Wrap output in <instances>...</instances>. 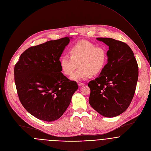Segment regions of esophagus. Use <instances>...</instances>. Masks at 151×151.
<instances>
[{"label":"esophagus","mask_w":151,"mask_h":151,"mask_svg":"<svg viewBox=\"0 0 151 151\" xmlns=\"http://www.w3.org/2000/svg\"><path fill=\"white\" fill-rule=\"evenodd\" d=\"M78 86H79V87H83V86H84V83H78Z\"/></svg>","instance_id":"esophagus-1"}]
</instances>
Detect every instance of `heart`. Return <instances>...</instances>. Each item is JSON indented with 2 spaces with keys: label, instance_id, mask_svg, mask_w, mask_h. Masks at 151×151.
<instances>
[{
  "label": "heart",
  "instance_id": "heart-1",
  "mask_svg": "<svg viewBox=\"0 0 151 151\" xmlns=\"http://www.w3.org/2000/svg\"><path fill=\"white\" fill-rule=\"evenodd\" d=\"M70 55H63L60 60L63 73L71 76L75 70L79 69L71 77L74 81L84 80L92 74L100 73L105 65L107 55L105 49L88 41H80L72 46L69 50Z\"/></svg>",
  "mask_w": 151,
  "mask_h": 151
}]
</instances>
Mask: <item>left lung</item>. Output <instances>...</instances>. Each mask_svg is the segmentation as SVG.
Segmentation results:
<instances>
[{
  "instance_id": "left-lung-1",
  "label": "left lung",
  "mask_w": 151,
  "mask_h": 151,
  "mask_svg": "<svg viewBox=\"0 0 151 151\" xmlns=\"http://www.w3.org/2000/svg\"><path fill=\"white\" fill-rule=\"evenodd\" d=\"M109 47L107 64L100 74L88 84L90 105L100 115L118 116L129 106L138 78V65L130 47L111 38H97Z\"/></svg>"
}]
</instances>
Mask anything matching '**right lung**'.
<instances>
[{"label":"right lung","mask_w":151,"mask_h":151,"mask_svg":"<svg viewBox=\"0 0 151 151\" xmlns=\"http://www.w3.org/2000/svg\"><path fill=\"white\" fill-rule=\"evenodd\" d=\"M70 42L65 37L31 47L20 55L14 69L19 100L36 118L51 122L70 105L77 83L61 73L60 57Z\"/></svg>","instance_id":"1"}]
</instances>
